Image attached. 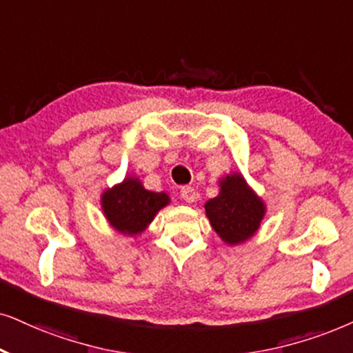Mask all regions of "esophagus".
Returning <instances> with one entry per match:
<instances>
[{"label": "esophagus", "mask_w": 353, "mask_h": 353, "mask_svg": "<svg viewBox=\"0 0 353 353\" xmlns=\"http://www.w3.org/2000/svg\"><path fill=\"white\" fill-rule=\"evenodd\" d=\"M181 199L185 200V202L192 203L195 199H197V192H195L194 187H190V185L182 187V189H181Z\"/></svg>", "instance_id": "esophagus-1"}]
</instances>
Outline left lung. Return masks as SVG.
<instances>
[{
	"label": "left lung",
	"mask_w": 353,
	"mask_h": 353,
	"mask_svg": "<svg viewBox=\"0 0 353 353\" xmlns=\"http://www.w3.org/2000/svg\"><path fill=\"white\" fill-rule=\"evenodd\" d=\"M205 213L216 234L230 246L256 234L265 215V203L238 172L220 181V194L205 203Z\"/></svg>",
	"instance_id": "8db88e82"
}]
</instances>
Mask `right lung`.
<instances>
[{"instance_id":"obj_1","label":"right lung","mask_w":353,"mask_h":353,"mask_svg":"<svg viewBox=\"0 0 353 353\" xmlns=\"http://www.w3.org/2000/svg\"><path fill=\"white\" fill-rule=\"evenodd\" d=\"M171 202L164 192L146 190L138 177H125L123 182L107 189L101 197L102 212L109 225L119 233L135 236L143 233L156 213Z\"/></svg>"}]
</instances>
